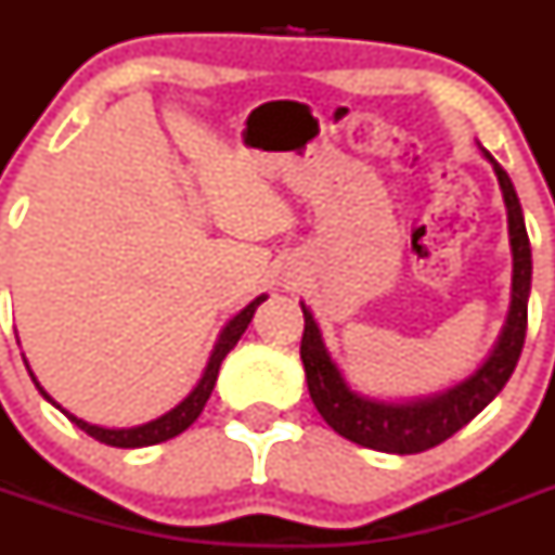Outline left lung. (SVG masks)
Here are the masks:
<instances>
[{"instance_id": "obj_1", "label": "left lung", "mask_w": 555, "mask_h": 555, "mask_svg": "<svg viewBox=\"0 0 555 555\" xmlns=\"http://www.w3.org/2000/svg\"><path fill=\"white\" fill-rule=\"evenodd\" d=\"M487 160L498 175L503 203L508 214V242H512L514 274H512V308L503 325L498 345L489 358L469 377H464L453 389L430 397H416L409 403H386L358 395L347 386L345 375L333 364L331 352L322 341V331L313 313L302 306L306 331H302L300 358L306 366V380L311 400L327 425L338 436H345L361 448L380 450V453H423V450L442 444L444 439L461 430L469 420L492 403L500 389L508 384L519 352L526 345L528 327V294H531V242H528L526 219L519 208L517 191L506 169L483 150Z\"/></svg>"}]
</instances>
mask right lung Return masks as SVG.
Masks as SVG:
<instances>
[{
  "instance_id": "add662e5",
  "label": "right lung",
  "mask_w": 555,
  "mask_h": 555,
  "mask_svg": "<svg viewBox=\"0 0 555 555\" xmlns=\"http://www.w3.org/2000/svg\"><path fill=\"white\" fill-rule=\"evenodd\" d=\"M267 300V294H261V297H255L253 302H249L244 311H238L233 317V320L224 325V331L219 333V341L217 347H214V352H210L208 358V366H205L203 377H199V384L194 386V391H191L189 397H185L183 403H178L171 411H166L164 416H158V420H152V423H144V425H135V428H100V425H91L86 423V420H80V416L68 414L66 409H61V405L52 400V397L43 391V386L38 384V377L29 372V364H27V372L29 377H33V384L38 386V391H41L43 397H47L49 403L55 405V409H61L63 414L72 420V423L77 425L80 430H86L88 436H94L96 442L102 444H111V448H150V444H158V442H166V439H175L178 434H183L185 428H189L194 420H197L199 414H203L205 403H208L210 391H214V386H217V375H219V366H222L224 356H228L230 350L235 347V341L242 338V333L247 331V325L253 322V313L255 308L261 306V302Z\"/></svg>"
}]
</instances>
